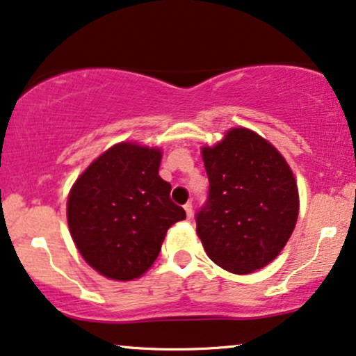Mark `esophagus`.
<instances>
[{"instance_id": "34e87169", "label": "esophagus", "mask_w": 356, "mask_h": 356, "mask_svg": "<svg viewBox=\"0 0 356 356\" xmlns=\"http://www.w3.org/2000/svg\"><path fill=\"white\" fill-rule=\"evenodd\" d=\"M184 210H186V213H187V218H188V220H191L192 215H193V207H192V202H187L186 205H184Z\"/></svg>"}]
</instances>
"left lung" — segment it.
<instances>
[{
	"instance_id": "left-lung-1",
	"label": "left lung",
	"mask_w": 356,
	"mask_h": 356,
	"mask_svg": "<svg viewBox=\"0 0 356 356\" xmlns=\"http://www.w3.org/2000/svg\"><path fill=\"white\" fill-rule=\"evenodd\" d=\"M210 191L197 213L208 257L231 273L272 262L295 229L300 197L290 165L273 145L249 129H231L202 148Z\"/></svg>"
}]
</instances>
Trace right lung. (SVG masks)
Here are the masks:
<instances>
[{"mask_svg": "<svg viewBox=\"0 0 356 356\" xmlns=\"http://www.w3.org/2000/svg\"><path fill=\"white\" fill-rule=\"evenodd\" d=\"M163 153L117 143L79 175L68 195V226L83 259L112 280L138 278L158 259L164 236L186 220L159 177Z\"/></svg>", "mask_w": 356, "mask_h": 356, "instance_id": "obj_1", "label": "right lung"}]
</instances>
